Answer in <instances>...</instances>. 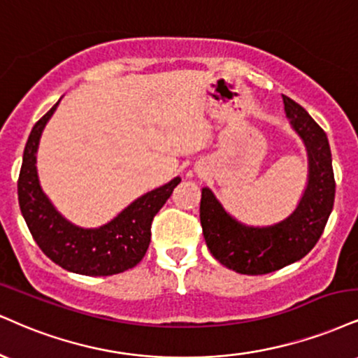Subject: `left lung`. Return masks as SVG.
Returning a JSON list of instances; mask_svg holds the SVG:
<instances>
[{"label":"left lung","instance_id":"left-lung-1","mask_svg":"<svg viewBox=\"0 0 358 358\" xmlns=\"http://www.w3.org/2000/svg\"><path fill=\"white\" fill-rule=\"evenodd\" d=\"M292 128L308 153V183L295 212L272 227H247L230 217L210 188L201 190L200 222L210 253L227 268L265 275L303 258L324 234L335 200L329 138L292 98L283 96Z\"/></svg>","mask_w":358,"mask_h":358}]
</instances>
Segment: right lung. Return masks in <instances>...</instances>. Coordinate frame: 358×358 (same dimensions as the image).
<instances>
[{
  "label": "right lung",
  "instance_id": "1",
  "mask_svg": "<svg viewBox=\"0 0 358 358\" xmlns=\"http://www.w3.org/2000/svg\"><path fill=\"white\" fill-rule=\"evenodd\" d=\"M56 106L58 103L38 120L24 146L18 178L21 213L38 247L62 268L90 277L122 273L140 264L145 257L152 238L153 217L182 178L176 176L163 187L136 198L118 217L100 228L73 225L56 212L43 193L36 171V152L43 128Z\"/></svg>",
  "mask_w": 358,
  "mask_h": 358
}]
</instances>
